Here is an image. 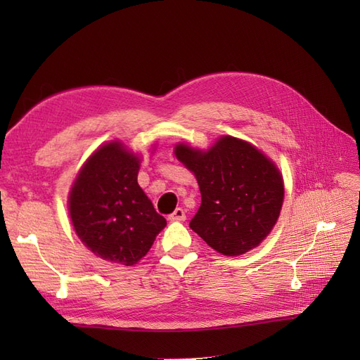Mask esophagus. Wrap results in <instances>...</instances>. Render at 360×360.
Segmentation results:
<instances>
[{
    "label": "esophagus",
    "instance_id": "esophagus-1",
    "mask_svg": "<svg viewBox=\"0 0 360 360\" xmlns=\"http://www.w3.org/2000/svg\"><path fill=\"white\" fill-rule=\"evenodd\" d=\"M168 219H170V221H184L186 219V210L182 207H178L172 213L170 217H168Z\"/></svg>",
    "mask_w": 360,
    "mask_h": 360
}]
</instances>
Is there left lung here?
I'll return each mask as SVG.
<instances>
[{
  "label": "left lung",
  "mask_w": 360,
  "mask_h": 360,
  "mask_svg": "<svg viewBox=\"0 0 360 360\" xmlns=\"http://www.w3.org/2000/svg\"><path fill=\"white\" fill-rule=\"evenodd\" d=\"M174 155L195 173L201 192V207L190 229L212 249L236 257L269 235L285 188L277 167L262 151L224 136L209 151L178 145Z\"/></svg>",
  "instance_id": "left-lung-1"
}]
</instances>
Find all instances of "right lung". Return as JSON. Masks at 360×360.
I'll return each mask as SVG.
<instances>
[{
    "instance_id": "add662e5",
    "label": "right lung",
    "mask_w": 360,
    "mask_h": 360,
    "mask_svg": "<svg viewBox=\"0 0 360 360\" xmlns=\"http://www.w3.org/2000/svg\"><path fill=\"white\" fill-rule=\"evenodd\" d=\"M139 159L110 142L88 159L70 195L82 243L106 262L133 266L150 250L167 221L137 184Z\"/></svg>"
}]
</instances>
